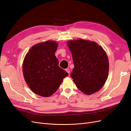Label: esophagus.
<instances>
[{
    "label": "esophagus",
    "mask_w": 131,
    "mask_h": 131,
    "mask_svg": "<svg viewBox=\"0 0 131 131\" xmlns=\"http://www.w3.org/2000/svg\"><path fill=\"white\" fill-rule=\"evenodd\" d=\"M65 71L67 72V73H68L69 74L70 73V69H66V70H65Z\"/></svg>",
    "instance_id": "34e87169"
}]
</instances>
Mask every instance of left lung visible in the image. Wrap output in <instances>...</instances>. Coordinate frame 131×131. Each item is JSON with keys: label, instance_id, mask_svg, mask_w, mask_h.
Returning <instances> with one entry per match:
<instances>
[{"label": "left lung", "instance_id": "1", "mask_svg": "<svg viewBox=\"0 0 131 131\" xmlns=\"http://www.w3.org/2000/svg\"><path fill=\"white\" fill-rule=\"evenodd\" d=\"M67 43L74 65L71 76L77 88L87 95L98 92L108 74L109 62L105 51L96 42L81 39Z\"/></svg>", "mask_w": 131, "mask_h": 131}]
</instances>
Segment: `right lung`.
Wrapping results in <instances>:
<instances>
[{
    "instance_id": "1",
    "label": "right lung",
    "mask_w": 131,
    "mask_h": 131,
    "mask_svg": "<svg viewBox=\"0 0 131 131\" xmlns=\"http://www.w3.org/2000/svg\"><path fill=\"white\" fill-rule=\"evenodd\" d=\"M58 43L48 40L33 46L24 58V79L34 93L48 97L54 93L69 74L59 66L55 56Z\"/></svg>"
}]
</instances>
